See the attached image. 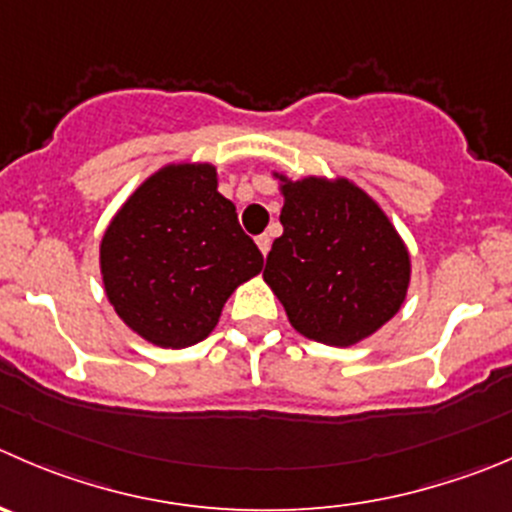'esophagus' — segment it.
Returning <instances> with one entry per match:
<instances>
[{
    "label": "esophagus",
    "instance_id": "esophagus-1",
    "mask_svg": "<svg viewBox=\"0 0 512 512\" xmlns=\"http://www.w3.org/2000/svg\"><path fill=\"white\" fill-rule=\"evenodd\" d=\"M270 245H272L270 235H260V237H257V247H260V252L265 257H267V252H270Z\"/></svg>",
    "mask_w": 512,
    "mask_h": 512
}]
</instances>
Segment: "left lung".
I'll list each match as a JSON object with an SVG mask.
<instances>
[{"label":"left lung","instance_id":"8db88e82","mask_svg":"<svg viewBox=\"0 0 512 512\" xmlns=\"http://www.w3.org/2000/svg\"><path fill=\"white\" fill-rule=\"evenodd\" d=\"M272 177L285 205L262 277L290 325L332 347L375 335L410 287V252L390 217L347 177Z\"/></svg>","mask_w":512,"mask_h":512}]
</instances>
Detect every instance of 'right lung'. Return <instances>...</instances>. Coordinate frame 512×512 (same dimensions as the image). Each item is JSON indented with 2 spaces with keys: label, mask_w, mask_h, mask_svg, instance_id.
Masks as SVG:
<instances>
[{
  "label": "right lung",
  "mask_w": 512,
  "mask_h": 512,
  "mask_svg": "<svg viewBox=\"0 0 512 512\" xmlns=\"http://www.w3.org/2000/svg\"><path fill=\"white\" fill-rule=\"evenodd\" d=\"M262 252L217 192V167L177 162L147 177L99 242L104 295L142 340L167 350L197 345L227 297L260 275Z\"/></svg>",
  "instance_id": "right-lung-1"
}]
</instances>
